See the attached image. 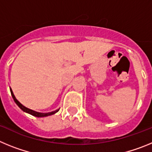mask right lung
Listing matches in <instances>:
<instances>
[{"instance_id": "1", "label": "right lung", "mask_w": 152, "mask_h": 152, "mask_svg": "<svg viewBox=\"0 0 152 152\" xmlns=\"http://www.w3.org/2000/svg\"><path fill=\"white\" fill-rule=\"evenodd\" d=\"M10 93H11L12 97H13L14 102L17 103V105L18 106V107H20V108L23 111H24L25 113H29V114H31L32 116H36V117H45V116H50V115H53V114H55L56 113H57L58 111L59 110V109H58V110H56V111H52V112H50V113H39V112H36V111H34V110H30V109L27 108V107H24L23 104H21V103H20V102L17 100V99H16L15 96H14V94H13V91H12L11 88H10Z\"/></svg>"}]
</instances>
